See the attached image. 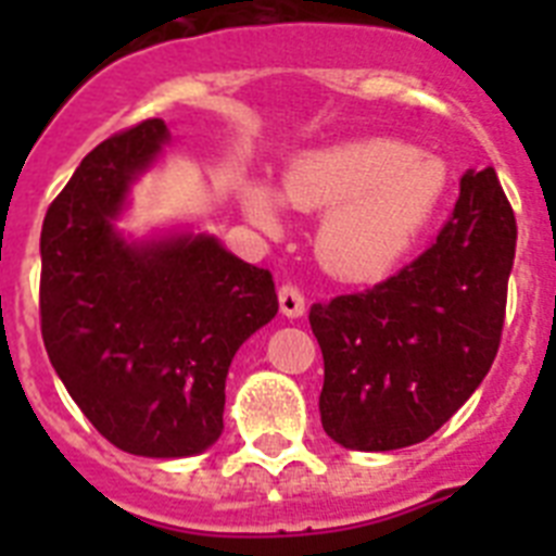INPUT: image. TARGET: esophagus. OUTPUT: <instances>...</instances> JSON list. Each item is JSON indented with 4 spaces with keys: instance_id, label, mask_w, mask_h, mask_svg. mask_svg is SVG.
I'll use <instances>...</instances> for the list:
<instances>
[{
    "instance_id": "esophagus-1",
    "label": "esophagus",
    "mask_w": 556,
    "mask_h": 556,
    "mask_svg": "<svg viewBox=\"0 0 556 556\" xmlns=\"http://www.w3.org/2000/svg\"><path fill=\"white\" fill-rule=\"evenodd\" d=\"M279 312L286 314L288 320H296V317H303L305 314L303 291L296 286H291V282L279 288Z\"/></svg>"
}]
</instances>
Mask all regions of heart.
<instances>
[{
	"mask_svg": "<svg viewBox=\"0 0 556 556\" xmlns=\"http://www.w3.org/2000/svg\"><path fill=\"white\" fill-rule=\"evenodd\" d=\"M453 187L447 161L397 138H355L296 155L282 173V195L262 178H244V216L265 233L282 227L286 202L326 210L317 227V260L331 277L378 282L430 230Z\"/></svg>",
	"mask_w": 556,
	"mask_h": 556,
	"instance_id": "obj_1",
	"label": "heart"
}]
</instances>
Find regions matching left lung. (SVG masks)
I'll return each mask as SVG.
<instances>
[{"label":"left lung","instance_id":"8db88e82","mask_svg":"<svg viewBox=\"0 0 556 556\" xmlns=\"http://www.w3.org/2000/svg\"><path fill=\"white\" fill-rule=\"evenodd\" d=\"M517 218L491 167L462 176L453 216L395 277L314 303L323 349V430L383 453L430 439L500 352Z\"/></svg>","mask_w":556,"mask_h":556}]
</instances>
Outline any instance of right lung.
Instances as JSON below:
<instances>
[{
  "label": "right lung",
  "instance_id": "obj_1",
  "mask_svg": "<svg viewBox=\"0 0 556 556\" xmlns=\"http://www.w3.org/2000/svg\"><path fill=\"white\" fill-rule=\"evenodd\" d=\"M167 143L161 117L98 143L39 236L48 361L103 439L150 458L195 456L222 435L230 361L279 308L270 270L216 236L129 242L117 230L129 187Z\"/></svg>",
  "mask_w": 556,
  "mask_h": 556
}]
</instances>
